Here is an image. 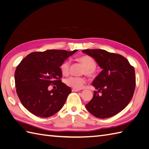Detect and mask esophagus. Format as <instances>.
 <instances>
[{"instance_id":"34e87169","label":"esophagus","mask_w":149,"mask_h":149,"mask_svg":"<svg viewBox=\"0 0 149 149\" xmlns=\"http://www.w3.org/2000/svg\"><path fill=\"white\" fill-rule=\"evenodd\" d=\"M79 89H75V88H72V92H79Z\"/></svg>"}]
</instances>
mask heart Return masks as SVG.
Segmentation results:
<instances>
[{
  "mask_svg": "<svg viewBox=\"0 0 149 149\" xmlns=\"http://www.w3.org/2000/svg\"><path fill=\"white\" fill-rule=\"evenodd\" d=\"M78 61L85 66L82 73L85 74L89 77H93L95 74V67L97 66L95 61L89 56H81L79 58ZM60 70L64 75L69 74L70 71V61L69 60L64 61L61 64ZM64 83L68 86L75 89H80L85 84L86 79L83 77H70L65 79Z\"/></svg>",
  "mask_w": 149,
  "mask_h": 149,
  "instance_id": "obj_1",
  "label": "heart"
}]
</instances>
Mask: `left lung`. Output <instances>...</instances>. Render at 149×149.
<instances>
[{
  "label": "left lung",
  "mask_w": 149,
  "mask_h": 149,
  "mask_svg": "<svg viewBox=\"0 0 149 149\" xmlns=\"http://www.w3.org/2000/svg\"><path fill=\"white\" fill-rule=\"evenodd\" d=\"M96 61L102 69L92 85L98 90L86 104L90 113L98 118L113 116L128 106L135 88V69L125 57L102 49L82 50ZM100 93V94L99 93Z\"/></svg>",
  "instance_id": "8db88e82"
}]
</instances>
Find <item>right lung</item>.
Listing matches in <instances>:
<instances>
[{"label":"right lung","instance_id":"right-lung-1","mask_svg":"<svg viewBox=\"0 0 149 149\" xmlns=\"http://www.w3.org/2000/svg\"><path fill=\"white\" fill-rule=\"evenodd\" d=\"M78 50H47L32 52L17 66L14 74L16 92L23 106L35 116H52L61 109L69 94L70 87L61 82V64ZM50 84L57 89L50 91Z\"/></svg>","mask_w":149,"mask_h":149}]
</instances>
